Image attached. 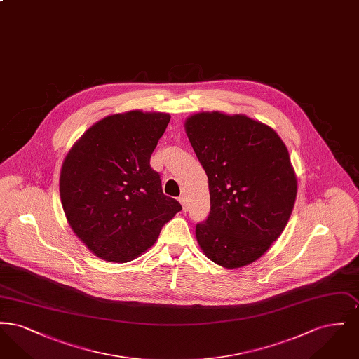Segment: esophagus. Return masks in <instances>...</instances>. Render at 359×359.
I'll return each mask as SVG.
<instances>
[{"label":"esophagus","mask_w":359,"mask_h":359,"mask_svg":"<svg viewBox=\"0 0 359 359\" xmlns=\"http://www.w3.org/2000/svg\"><path fill=\"white\" fill-rule=\"evenodd\" d=\"M179 201H180V203L183 205V210L184 211H187L188 210V203H187V196L186 195H182L180 198H179Z\"/></svg>","instance_id":"esophagus-1"}]
</instances>
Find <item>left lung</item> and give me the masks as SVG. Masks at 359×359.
I'll return each mask as SVG.
<instances>
[{
  "label": "left lung",
  "instance_id": "obj_1",
  "mask_svg": "<svg viewBox=\"0 0 359 359\" xmlns=\"http://www.w3.org/2000/svg\"><path fill=\"white\" fill-rule=\"evenodd\" d=\"M184 128L211 201L208 218L195 229L198 243L226 269L249 265L290 221L297 179L288 149L271 126L245 114L201 111Z\"/></svg>",
  "mask_w": 359,
  "mask_h": 359
}]
</instances>
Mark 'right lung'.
Here are the masks:
<instances>
[{"instance_id":"1","label":"right lung","mask_w":359,"mask_h":359,"mask_svg":"<svg viewBox=\"0 0 359 359\" xmlns=\"http://www.w3.org/2000/svg\"><path fill=\"white\" fill-rule=\"evenodd\" d=\"M168 113L130 110L90 126L66 154L59 180L69 227L109 262H128L154 246L161 227L182 210L163 194L151 154Z\"/></svg>"}]
</instances>
